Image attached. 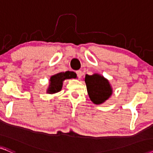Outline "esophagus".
Returning <instances> with one entry per match:
<instances>
[{
    "instance_id": "1",
    "label": "esophagus",
    "mask_w": 153,
    "mask_h": 153,
    "mask_svg": "<svg viewBox=\"0 0 153 153\" xmlns=\"http://www.w3.org/2000/svg\"><path fill=\"white\" fill-rule=\"evenodd\" d=\"M76 74H77V75H78V78H81V76H82V71H81L80 70H78V71H76Z\"/></svg>"
}]
</instances>
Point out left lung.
<instances>
[{
    "instance_id": "left-lung-1",
    "label": "left lung",
    "mask_w": 153,
    "mask_h": 153,
    "mask_svg": "<svg viewBox=\"0 0 153 153\" xmlns=\"http://www.w3.org/2000/svg\"><path fill=\"white\" fill-rule=\"evenodd\" d=\"M90 100L97 105L102 104L111 97L113 88L109 81L99 73L85 75L84 79Z\"/></svg>"
}]
</instances>
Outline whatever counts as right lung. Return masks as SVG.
Listing matches in <instances>:
<instances>
[{"label":"right lung","mask_w":153,"mask_h":153,"mask_svg":"<svg viewBox=\"0 0 153 153\" xmlns=\"http://www.w3.org/2000/svg\"><path fill=\"white\" fill-rule=\"evenodd\" d=\"M77 75L73 71L58 73L50 77V84L47 89V93L53 94L60 91L62 89L63 82L66 79L76 78Z\"/></svg>","instance_id":"add662e5"}]
</instances>
